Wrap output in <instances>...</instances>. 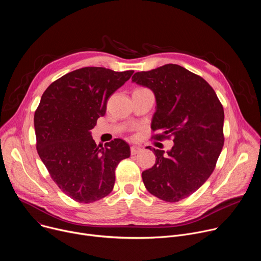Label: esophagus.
Instances as JSON below:
<instances>
[{
  "instance_id": "1",
  "label": "esophagus",
  "mask_w": 261,
  "mask_h": 261,
  "mask_svg": "<svg viewBox=\"0 0 261 261\" xmlns=\"http://www.w3.org/2000/svg\"><path fill=\"white\" fill-rule=\"evenodd\" d=\"M130 151H131V155H136L141 151V148L137 145H132L131 148H130Z\"/></svg>"
}]
</instances>
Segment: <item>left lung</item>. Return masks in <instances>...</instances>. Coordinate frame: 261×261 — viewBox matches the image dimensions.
Here are the masks:
<instances>
[{
    "label": "left lung",
    "mask_w": 261,
    "mask_h": 261,
    "mask_svg": "<svg viewBox=\"0 0 261 261\" xmlns=\"http://www.w3.org/2000/svg\"><path fill=\"white\" fill-rule=\"evenodd\" d=\"M132 82L155 94L151 127L159 133L152 138L174 142L166 154L154 148L156 163L142 172L145 188L167 202L187 198L216 167L224 144L223 106L202 77L175 64L136 72Z\"/></svg>",
    "instance_id": "left-lung-1"
}]
</instances>
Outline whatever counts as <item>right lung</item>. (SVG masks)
I'll return each mask as SVG.
<instances>
[{"mask_svg":"<svg viewBox=\"0 0 261 261\" xmlns=\"http://www.w3.org/2000/svg\"><path fill=\"white\" fill-rule=\"evenodd\" d=\"M133 70L85 67L65 74L43 93L34 116L37 152L53 180L70 198L90 203L114 189L118 164L130 146L116 138L97 145L90 130L106 113L108 98Z\"/></svg>","mask_w":261,"mask_h":261,"instance_id":"right-lung-1","label":"right lung"}]
</instances>
